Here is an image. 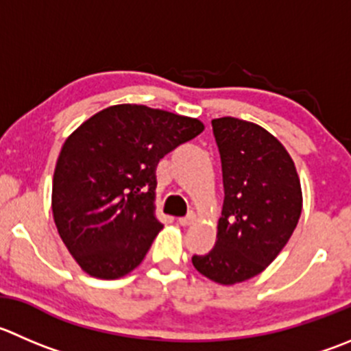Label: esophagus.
<instances>
[{"label":"esophagus","instance_id":"obj_1","mask_svg":"<svg viewBox=\"0 0 351 351\" xmlns=\"http://www.w3.org/2000/svg\"><path fill=\"white\" fill-rule=\"evenodd\" d=\"M193 221H195V214L193 213H190L189 216H185V217H178L180 226H190V224H193Z\"/></svg>","mask_w":351,"mask_h":351}]
</instances>
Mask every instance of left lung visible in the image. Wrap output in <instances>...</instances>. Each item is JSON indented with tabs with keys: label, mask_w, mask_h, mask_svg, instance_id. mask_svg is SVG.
<instances>
[{
	"label": "left lung",
	"mask_w": 351,
	"mask_h": 351,
	"mask_svg": "<svg viewBox=\"0 0 351 351\" xmlns=\"http://www.w3.org/2000/svg\"><path fill=\"white\" fill-rule=\"evenodd\" d=\"M213 134L223 213L214 248L192 264L216 283L234 285L261 274L288 243L302 213L300 178L283 144L258 125L224 117L213 120Z\"/></svg>",
	"instance_id": "left-lung-1"
}]
</instances>
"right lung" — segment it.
Returning a JSON list of instances; mask_svg holds the SVG:
<instances>
[{
    "label": "right lung",
    "mask_w": 351,
    "mask_h": 351,
    "mask_svg": "<svg viewBox=\"0 0 351 351\" xmlns=\"http://www.w3.org/2000/svg\"><path fill=\"white\" fill-rule=\"evenodd\" d=\"M202 130L195 118L118 104L64 141L54 168L53 216L85 273L117 280L144 261L162 228L154 216L156 166Z\"/></svg>",
    "instance_id": "add662e5"
}]
</instances>
